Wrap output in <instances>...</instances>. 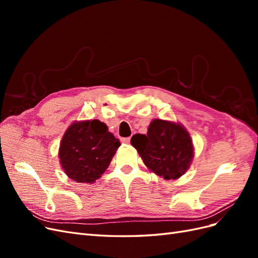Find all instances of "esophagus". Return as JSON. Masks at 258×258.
<instances>
[{
  "instance_id": "1",
  "label": "esophagus",
  "mask_w": 258,
  "mask_h": 258,
  "mask_svg": "<svg viewBox=\"0 0 258 258\" xmlns=\"http://www.w3.org/2000/svg\"><path fill=\"white\" fill-rule=\"evenodd\" d=\"M121 142L122 143H126V144L130 143V138H123V139H121Z\"/></svg>"
}]
</instances>
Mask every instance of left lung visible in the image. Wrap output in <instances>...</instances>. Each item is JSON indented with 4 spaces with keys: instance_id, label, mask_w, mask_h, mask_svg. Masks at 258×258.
I'll return each instance as SVG.
<instances>
[{
    "instance_id": "obj_1",
    "label": "left lung",
    "mask_w": 258,
    "mask_h": 258,
    "mask_svg": "<svg viewBox=\"0 0 258 258\" xmlns=\"http://www.w3.org/2000/svg\"><path fill=\"white\" fill-rule=\"evenodd\" d=\"M131 145L156 175L176 179L189 169L194 158L190 135L182 123L153 119L146 135H135Z\"/></svg>"
}]
</instances>
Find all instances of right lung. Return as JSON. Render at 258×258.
I'll use <instances>...</instances> for the list:
<instances>
[{
  "label": "right lung",
  "instance_id": "1",
  "mask_svg": "<svg viewBox=\"0 0 258 258\" xmlns=\"http://www.w3.org/2000/svg\"><path fill=\"white\" fill-rule=\"evenodd\" d=\"M119 146L118 139L104 122L76 120L61 140L58 154L61 168L73 181L92 184L110 166Z\"/></svg>",
  "mask_w": 258,
  "mask_h": 258
}]
</instances>
